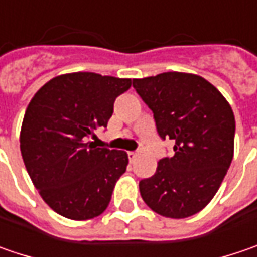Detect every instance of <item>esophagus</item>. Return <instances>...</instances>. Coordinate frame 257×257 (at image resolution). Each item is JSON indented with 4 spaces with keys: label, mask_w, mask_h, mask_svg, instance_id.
I'll list each match as a JSON object with an SVG mask.
<instances>
[{
    "label": "esophagus",
    "mask_w": 257,
    "mask_h": 257,
    "mask_svg": "<svg viewBox=\"0 0 257 257\" xmlns=\"http://www.w3.org/2000/svg\"><path fill=\"white\" fill-rule=\"evenodd\" d=\"M137 155H138V154H137V152H134V151H129V152H128V158H129V161H131V162H134V161H135V158H137Z\"/></svg>",
    "instance_id": "obj_1"
}]
</instances>
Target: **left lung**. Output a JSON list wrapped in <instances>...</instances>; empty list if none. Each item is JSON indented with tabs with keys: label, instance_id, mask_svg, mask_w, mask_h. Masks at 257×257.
I'll return each instance as SVG.
<instances>
[{
	"label": "left lung",
	"instance_id": "1",
	"mask_svg": "<svg viewBox=\"0 0 257 257\" xmlns=\"http://www.w3.org/2000/svg\"><path fill=\"white\" fill-rule=\"evenodd\" d=\"M162 140L174 141V154L141 180L142 200L168 218H185L213 200L234 152V115L226 97L193 73L167 72L134 79Z\"/></svg>",
	"mask_w": 257,
	"mask_h": 257
}]
</instances>
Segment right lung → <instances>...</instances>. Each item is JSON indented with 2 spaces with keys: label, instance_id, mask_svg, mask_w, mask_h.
I'll list each match as a JSON object with an SVG mask.
<instances>
[{
  "label": "right lung",
  "instance_id": "1",
  "mask_svg": "<svg viewBox=\"0 0 257 257\" xmlns=\"http://www.w3.org/2000/svg\"><path fill=\"white\" fill-rule=\"evenodd\" d=\"M131 79L76 72L53 77L28 103L20 132L27 173L46 204L70 220L100 216L119 177L125 151L97 148L89 138L106 128Z\"/></svg>",
  "mask_w": 257,
  "mask_h": 257
}]
</instances>
